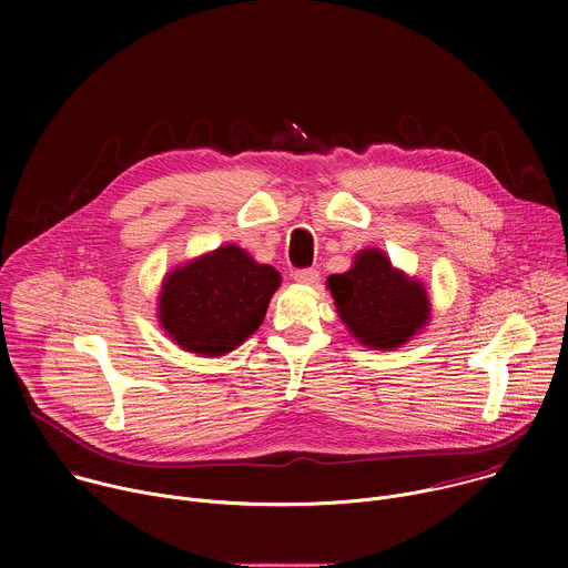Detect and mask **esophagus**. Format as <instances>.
<instances>
[{"label":"esophagus","mask_w":568,"mask_h":568,"mask_svg":"<svg viewBox=\"0 0 568 568\" xmlns=\"http://www.w3.org/2000/svg\"><path fill=\"white\" fill-rule=\"evenodd\" d=\"M294 281L296 283H303V285H314L318 281V272L314 267H305V270H296L294 274Z\"/></svg>","instance_id":"obj_1"}]
</instances>
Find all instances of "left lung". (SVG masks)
<instances>
[{
  "label": "left lung",
  "instance_id": "left-lung-1",
  "mask_svg": "<svg viewBox=\"0 0 568 568\" xmlns=\"http://www.w3.org/2000/svg\"><path fill=\"white\" fill-rule=\"evenodd\" d=\"M328 287L348 331L368 348L386 351L409 342L429 318L427 290L366 250L346 274H333Z\"/></svg>",
  "mask_w": 568,
  "mask_h": 568
}]
</instances>
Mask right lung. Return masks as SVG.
<instances>
[{
  "label": "right lung",
  "mask_w": 568,
  "mask_h": 568,
  "mask_svg": "<svg viewBox=\"0 0 568 568\" xmlns=\"http://www.w3.org/2000/svg\"><path fill=\"white\" fill-rule=\"evenodd\" d=\"M278 285L274 267L226 245L166 276L159 321L184 351L224 355L261 328Z\"/></svg>",
  "instance_id": "add662e5"
}]
</instances>
